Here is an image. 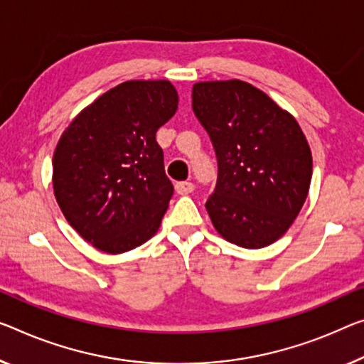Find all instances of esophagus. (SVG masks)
I'll use <instances>...</instances> for the list:
<instances>
[{"label": "esophagus", "instance_id": "1", "mask_svg": "<svg viewBox=\"0 0 364 364\" xmlns=\"http://www.w3.org/2000/svg\"><path fill=\"white\" fill-rule=\"evenodd\" d=\"M195 190V186L192 182H177L176 183V192L178 195H188Z\"/></svg>", "mask_w": 364, "mask_h": 364}]
</instances>
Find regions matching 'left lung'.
Returning a JSON list of instances; mask_svg holds the SVG:
<instances>
[{
    "mask_svg": "<svg viewBox=\"0 0 364 364\" xmlns=\"http://www.w3.org/2000/svg\"><path fill=\"white\" fill-rule=\"evenodd\" d=\"M192 109L218 159L215 192L205 203L215 229L239 247L275 242L311 186L312 156L298 122L239 80L197 82Z\"/></svg>",
    "mask_w": 364,
    "mask_h": 364,
    "instance_id": "obj_1",
    "label": "left lung"
}]
</instances>
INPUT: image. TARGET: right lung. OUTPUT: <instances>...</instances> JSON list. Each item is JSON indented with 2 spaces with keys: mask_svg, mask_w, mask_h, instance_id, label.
Returning <instances> with one entry per match:
<instances>
[{
  "mask_svg": "<svg viewBox=\"0 0 364 364\" xmlns=\"http://www.w3.org/2000/svg\"><path fill=\"white\" fill-rule=\"evenodd\" d=\"M169 81H125L81 112L53 154V192L94 247L122 254L159 229L174 193L156 132L176 114Z\"/></svg>",
  "mask_w": 364,
  "mask_h": 364,
  "instance_id": "add662e5",
  "label": "right lung"
}]
</instances>
